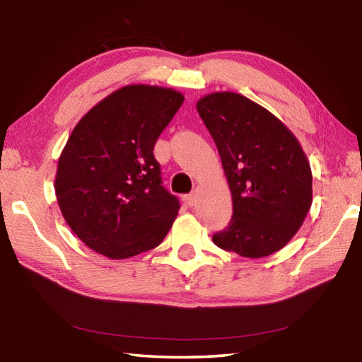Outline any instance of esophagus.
Instances as JSON below:
<instances>
[{"mask_svg": "<svg viewBox=\"0 0 362 362\" xmlns=\"http://www.w3.org/2000/svg\"><path fill=\"white\" fill-rule=\"evenodd\" d=\"M184 202H186L187 206H194L197 203V192H192V194L184 197Z\"/></svg>", "mask_w": 362, "mask_h": 362, "instance_id": "esophagus-1", "label": "esophagus"}]
</instances>
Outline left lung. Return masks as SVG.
Returning <instances> with one entry per match:
<instances>
[{"mask_svg": "<svg viewBox=\"0 0 362 362\" xmlns=\"http://www.w3.org/2000/svg\"><path fill=\"white\" fill-rule=\"evenodd\" d=\"M197 110L218 148L234 206L229 226L214 234V243L249 259L277 252L311 207L313 175L299 141L242 94H207Z\"/></svg>", "mask_w": 362, "mask_h": 362, "instance_id": "left-lung-1", "label": "left lung"}]
</instances>
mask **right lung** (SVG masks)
I'll return each instance as SVG.
<instances>
[{
  "label": "right lung",
  "instance_id": "right-lung-1",
  "mask_svg": "<svg viewBox=\"0 0 362 362\" xmlns=\"http://www.w3.org/2000/svg\"><path fill=\"white\" fill-rule=\"evenodd\" d=\"M184 95L127 85L78 120L59 158L55 195L82 242L108 259H128L163 242L180 202L163 187L155 144Z\"/></svg>",
  "mask_w": 362,
  "mask_h": 362
}]
</instances>
